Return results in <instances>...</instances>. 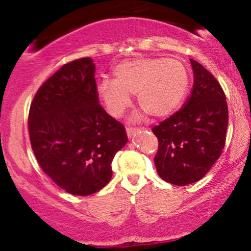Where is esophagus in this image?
<instances>
[{"label":"esophagus","instance_id":"obj_1","mask_svg":"<svg viewBox=\"0 0 251 251\" xmlns=\"http://www.w3.org/2000/svg\"><path fill=\"white\" fill-rule=\"evenodd\" d=\"M139 131H140V128H137V127H127V128H126V133H127L128 138H132L135 133H138Z\"/></svg>","mask_w":251,"mask_h":251}]
</instances>
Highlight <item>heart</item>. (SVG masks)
Returning <instances> with one entry per match:
<instances>
[{
  "instance_id": "heart-1",
  "label": "heart",
  "mask_w": 251,
  "mask_h": 251,
  "mask_svg": "<svg viewBox=\"0 0 251 251\" xmlns=\"http://www.w3.org/2000/svg\"><path fill=\"white\" fill-rule=\"evenodd\" d=\"M113 74L114 80L98 82L97 94L114 118L122 117L129 107L131 94H137L140 107L152 117H168L180 105L189 88V72L175 57H134L118 63Z\"/></svg>"
}]
</instances>
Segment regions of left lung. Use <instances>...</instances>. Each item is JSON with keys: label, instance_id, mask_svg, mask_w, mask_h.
<instances>
[{"label": "left lung", "instance_id": "8db88e82", "mask_svg": "<svg viewBox=\"0 0 251 251\" xmlns=\"http://www.w3.org/2000/svg\"><path fill=\"white\" fill-rule=\"evenodd\" d=\"M194 87L174 116L152 128L158 138L154 165L163 180L188 185L204 177L222 154L227 127L226 96L215 76L190 60Z\"/></svg>", "mask_w": 251, "mask_h": 251}]
</instances>
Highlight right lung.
Listing matches in <instances>:
<instances>
[{
    "label": "right lung",
    "mask_w": 251,
    "mask_h": 251,
    "mask_svg": "<svg viewBox=\"0 0 251 251\" xmlns=\"http://www.w3.org/2000/svg\"><path fill=\"white\" fill-rule=\"evenodd\" d=\"M91 57L63 65L37 91L28 128L45 174L66 192L88 196L112 178V160L127 143L125 128L99 103Z\"/></svg>",
    "instance_id": "right-lung-1"
}]
</instances>
